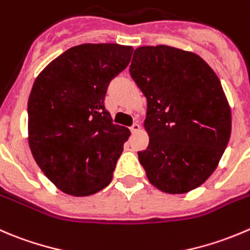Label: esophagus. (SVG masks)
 <instances>
[{
    "label": "esophagus",
    "instance_id": "34e87169",
    "mask_svg": "<svg viewBox=\"0 0 250 250\" xmlns=\"http://www.w3.org/2000/svg\"><path fill=\"white\" fill-rule=\"evenodd\" d=\"M139 130H140V125H138V123H134V125L130 127V132L132 133H137V132H139Z\"/></svg>",
    "mask_w": 250,
    "mask_h": 250
}]
</instances>
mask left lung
Instances as JSON below:
<instances>
[{
  "label": "left lung",
  "instance_id": "left-lung-1",
  "mask_svg": "<svg viewBox=\"0 0 250 250\" xmlns=\"http://www.w3.org/2000/svg\"><path fill=\"white\" fill-rule=\"evenodd\" d=\"M146 98V150L138 152L150 183L183 194L216 169L231 137L232 116L220 79L195 53L166 45L135 48L129 67Z\"/></svg>",
  "mask_w": 250,
  "mask_h": 250
}]
</instances>
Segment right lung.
Instances as JSON below:
<instances>
[{"label":"right lung","mask_w":250,"mask_h":250,"mask_svg":"<svg viewBox=\"0 0 250 250\" xmlns=\"http://www.w3.org/2000/svg\"><path fill=\"white\" fill-rule=\"evenodd\" d=\"M132 46L83 43L64 51L36 77L28 100L34 160L63 193L88 197L112 181L130 132L113 125L106 90L129 63Z\"/></svg>","instance_id":"right-lung-1"}]
</instances>
